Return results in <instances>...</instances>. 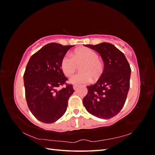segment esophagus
<instances>
[{
    "mask_svg": "<svg viewBox=\"0 0 155 155\" xmlns=\"http://www.w3.org/2000/svg\"><path fill=\"white\" fill-rule=\"evenodd\" d=\"M73 88H74V90H76L78 88V85H73Z\"/></svg>",
    "mask_w": 155,
    "mask_h": 155,
    "instance_id": "1",
    "label": "esophagus"
}]
</instances>
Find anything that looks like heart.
<instances>
[{
	"label": "heart",
	"mask_w": 155,
	"mask_h": 155,
	"mask_svg": "<svg viewBox=\"0 0 155 155\" xmlns=\"http://www.w3.org/2000/svg\"><path fill=\"white\" fill-rule=\"evenodd\" d=\"M96 52L87 48L75 50L69 55L63 57L61 61V68L67 77H70L75 72L77 66L80 67L79 74H75L70 78L73 84H86L90 83L91 78L94 81L98 80L103 74L104 67L103 62L98 59Z\"/></svg>",
	"instance_id": "obj_1"
}]
</instances>
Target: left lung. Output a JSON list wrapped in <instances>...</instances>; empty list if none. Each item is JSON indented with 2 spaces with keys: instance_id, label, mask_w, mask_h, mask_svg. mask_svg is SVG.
<instances>
[{
  "instance_id": "1",
  "label": "left lung",
  "mask_w": 155,
  "mask_h": 155,
  "mask_svg": "<svg viewBox=\"0 0 155 155\" xmlns=\"http://www.w3.org/2000/svg\"><path fill=\"white\" fill-rule=\"evenodd\" d=\"M85 46L100 54L104 70L95 84L87 86L88 92L83 100V105L94 116L111 118L120 113L126 102L130 87V65L124 53L111 44Z\"/></svg>"
}]
</instances>
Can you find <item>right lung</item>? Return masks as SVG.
Instances as JSON below:
<instances>
[{
    "mask_svg": "<svg viewBox=\"0 0 155 155\" xmlns=\"http://www.w3.org/2000/svg\"><path fill=\"white\" fill-rule=\"evenodd\" d=\"M74 46L50 43L31 57L24 74L25 96L28 108L37 119L46 124L56 122L66 111L68 99L74 92L72 85L57 90L68 78L61 61Z\"/></svg>",
    "mask_w": 155,
    "mask_h": 155,
    "instance_id": "obj_1",
    "label": "right lung"
}]
</instances>
